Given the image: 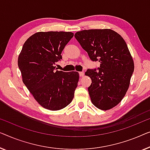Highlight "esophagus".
<instances>
[{
	"instance_id": "1",
	"label": "esophagus",
	"mask_w": 150,
	"mask_h": 150,
	"mask_svg": "<svg viewBox=\"0 0 150 150\" xmlns=\"http://www.w3.org/2000/svg\"><path fill=\"white\" fill-rule=\"evenodd\" d=\"M79 74L80 77H83V76L84 75V72L83 71H81V72L79 73Z\"/></svg>"
}]
</instances>
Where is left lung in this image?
I'll list each match as a JSON object with an SVG mask.
<instances>
[{
	"label": "left lung",
	"instance_id": "8db88e82",
	"mask_svg": "<svg viewBox=\"0 0 150 150\" xmlns=\"http://www.w3.org/2000/svg\"><path fill=\"white\" fill-rule=\"evenodd\" d=\"M90 60L100 63L98 69H88L91 78L88 87L92 103L108 110L122 100L129 87L134 62L123 38L111 29H90L75 34Z\"/></svg>",
	"mask_w": 150,
	"mask_h": 150
}]
</instances>
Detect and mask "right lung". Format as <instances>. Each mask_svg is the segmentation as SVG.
Returning <instances> with one entry per match:
<instances>
[{"label": "right lung", "instance_id": "add662e5", "mask_svg": "<svg viewBox=\"0 0 150 150\" xmlns=\"http://www.w3.org/2000/svg\"><path fill=\"white\" fill-rule=\"evenodd\" d=\"M73 37L71 32H39L25 42L18 57V67L24 85L44 108H64L74 97L79 81L76 71L56 70L62 52Z\"/></svg>", "mask_w": 150, "mask_h": 150}]
</instances>
